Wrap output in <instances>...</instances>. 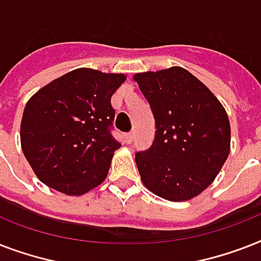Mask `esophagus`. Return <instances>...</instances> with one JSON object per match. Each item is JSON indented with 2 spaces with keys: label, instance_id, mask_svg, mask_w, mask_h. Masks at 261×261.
Masks as SVG:
<instances>
[{
  "label": "esophagus",
  "instance_id": "1",
  "mask_svg": "<svg viewBox=\"0 0 261 261\" xmlns=\"http://www.w3.org/2000/svg\"><path fill=\"white\" fill-rule=\"evenodd\" d=\"M133 139H134V134H133V133H127V134L124 135V141H126V143H131L133 142Z\"/></svg>",
  "mask_w": 261,
  "mask_h": 261
}]
</instances>
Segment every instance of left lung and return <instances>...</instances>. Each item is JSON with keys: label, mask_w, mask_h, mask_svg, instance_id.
Instances as JSON below:
<instances>
[{"label": "left lung", "mask_w": 261, "mask_h": 261, "mask_svg": "<svg viewBox=\"0 0 261 261\" xmlns=\"http://www.w3.org/2000/svg\"><path fill=\"white\" fill-rule=\"evenodd\" d=\"M155 120L151 146L135 153L142 182L182 202L214 181L230 150V123L211 90L182 67L134 75Z\"/></svg>", "instance_id": "obj_1"}]
</instances>
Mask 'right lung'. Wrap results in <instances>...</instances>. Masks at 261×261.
Returning <instances> with one entry per match:
<instances>
[{
	"label": "right lung",
	"instance_id": "1",
	"mask_svg": "<svg viewBox=\"0 0 261 261\" xmlns=\"http://www.w3.org/2000/svg\"><path fill=\"white\" fill-rule=\"evenodd\" d=\"M124 81V74L81 67L28 100L20 139L40 181L66 195H83L104 181L120 147L111 133V97Z\"/></svg>",
	"mask_w": 261,
	"mask_h": 261
}]
</instances>
